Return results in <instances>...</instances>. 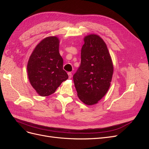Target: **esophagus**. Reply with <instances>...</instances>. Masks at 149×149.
I'll return each mask as SVG.
<instances>
[{"label":"esophagus","mask_w":149,"mask_h":149,"mask_svg":"<svg viewBox=\"0 0 149 149\" xmlns=\"http://www.w3.org/2000/svg\"><path fill=\"white\" fill-rule=\"evenodd\" d=\"M68 74L69 78H70V79L71 78V77H72V73H71V72H68Z\"/></svg>","instance_id":"1"}]
</instances>
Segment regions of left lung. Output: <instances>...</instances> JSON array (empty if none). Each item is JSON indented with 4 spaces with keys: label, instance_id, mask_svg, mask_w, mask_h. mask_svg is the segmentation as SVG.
Here are the masks:
<instances>
[{
    "label": "left lung",
    "instance_id": "obj_1",
    "mask_svg": "<svg viewBox=\"0 0 149 149\" xmlns=\"http://www.w3.org/2000/svg\"><path fill=\"white\" fill-rule=\"evenodd\" d=\"M81 64L73 75L74 86L79 100L87 105L95 104L109 88L113 65L104 40L97 35L84 38Z\"/></svg>",
    "mask_w": 149,
    "mask_h": 149
}]
</instances>
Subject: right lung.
Here are the masks:
<instances>
[{
  "instance_id": "obj_1",
  "label": "right lung",
  "mask_w": 149,
  "mask_h": 149,
  "mask_svg": "<svg viewBox=\"0 0 149 149\" xmlns=\"http://www.w3.org/2000/svg\"><path fill=\"white\" fill-rule=\"evenodd\" d=\"M63 66L57 37H47L37 45L29 58L27 73L31 85L39 95H50L68 78Z\"/></svg>"
}]
</instances>
